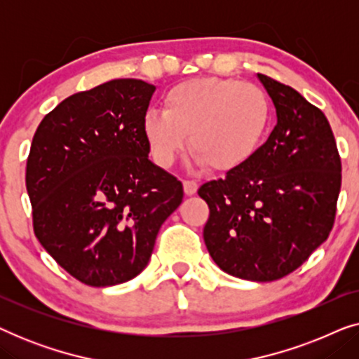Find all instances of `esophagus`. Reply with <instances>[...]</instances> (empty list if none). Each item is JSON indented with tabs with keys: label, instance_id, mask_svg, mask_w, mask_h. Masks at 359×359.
<instances>
[{
	"label": "esophagus",
	"instance_id": "34e87169",
	"mask_svg": "<svg viewBox=\"0 0 359 359\" xmlns=\"http://www.w3.org/2000/svg\"><path fill=\"white\" fill-rule=\"evenodd\" d=\"M183 188H184V194L193 196V194H196V191H198V183H196V181L184 180L183 181Z\"/></svg>",
	"mask_w": 359,
	"mask_h": 359
}]
</instances>
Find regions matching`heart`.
Returning <instances> with one entry per match:
<instances>
[{
    "instance_id": "1",
    "label": "heart",
    "mask_w": 359,
    "mask_h": 359,
    "mask_svg": "<svg viewBox=\"0 0 359 359\" xmlns=\"http://www.w3.org/2000/svg\"><path fill=\"white\" fill-rule=\"evenodd\" d=\"M273 119L262 88L235 78H193L171 86L163 111L150 109L142 121L154 160L163 168L189 145L191 161L215 171H233L255 156Z\"/></svg>"
}]
</instances>
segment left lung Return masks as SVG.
<instances>
[{
	"instance_id": "obj_1",
	"label": "left lung",
	"mask_w": 359,
	"mask_h": 359,
	"mask_svg": "<svg viewBox=\"0 0 359 359\" xmlns=\"http://www.w3.org/2000/svg\"><path fill=\"white\" fill-rule=\"evenodd\" d=\"M276 107L268 140L243 166L203 184L204 242L222 271L268 283L297 269L328 238L341 161L327 117L301 93L258 73Z\"/></svg>"
}]
</instances>
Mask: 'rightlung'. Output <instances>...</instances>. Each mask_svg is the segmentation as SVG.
<instances>
[{
  "label": "right lung",
  "instance_id": "right-lung-1",
  "mask_svg": "<svg viewBox=\"0 0 359 359\" xmlns=\"http://www.w3.org/2000/svg\"><path fill=\"white\" fill-rule=\"evenodd\" d=\"M155 86L134 78L76 93L34 134L26 168L36 237L78 281L116 286L144 271L183 184L149 160L142 121Z\"/></svg>",
  "mask_w": 359,
  "mask_h": 359
}]
</instances>
